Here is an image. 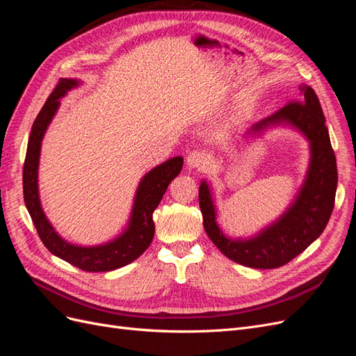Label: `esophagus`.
<instances>
[{
  "label": "esophagus",
  "mask_w": 356,
  "mask_h": 356,
  "mask_svg": "<svg viewBox=\"0 0 356 356\" xmlns=\"http://www.w3.org/2000/svg\"><path fill=\"white\" fill-rule=\"evenodd\" d=\"M208 165V159L207 154L203 152H199V149H195V152L188 153L187 156V166L190 169H195V170H203Z\"/></svg>",
  "instance_id": "obj_1"
}]
</instances>
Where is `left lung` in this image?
Returning a JSON list of instances; mask_svg holds the SVG:
<instances>
[{
    "mask_svg": "<svg viewBox=\"0 0 356 356\" xmlns=\"http://www.w3.org/2000/svg\"><path fill=\"white\" fill-rule=\"evenodd\" d=\"M291 126L310 144L306 179L291 207L275 222L250 239L227 238L217 224L211 188L207 181L199 187L203 227L215 246L230 260L252 268H276L289 263L324 232L334 209L337 190V163L325 117L315 90L300 86V101L255 123L246 135L257 136L272 126Z\"/></svg>",
    "mask_w": 356,
    "mask_h": 356,
    "instance_id": "left-lung-1",
    "label": "left lung"
}]
</instances>
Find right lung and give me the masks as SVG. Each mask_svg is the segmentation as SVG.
Returning a JSON list of instances; mask_svg holds the SVG:
<instances>
[{
  "instance_id": "obj_1",
  "label": "right lung",
  "mask_w": 356,
  "mask_h": 356,
  "mask_svg": "<svg viewBox=\"0 0 356 356\" xmlns=\"http://www.w3.org/2000/svg\"><path fill=\"white\" fill-rule=\"evenodd\" d=\"M79 84V80L60 79L32 124L24 165V199L41 242L53 255L84 272H110L136 260L152 243L154 236L153 212L159 207L170 181L181 172L184 160L179 156L169 159L145 174L138 186L127 227L115 239L96 246H79L62 239L41 208L38 163L41 141L53 115L59 108V99Z\"/></svg>"
}]
</instances>
